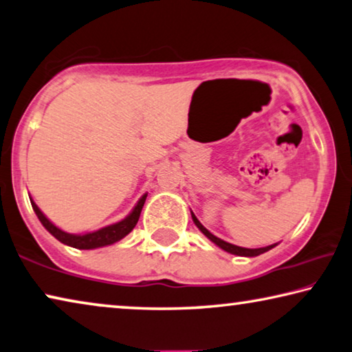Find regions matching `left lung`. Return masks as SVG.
<instances>
[{
  "mask_svg": "<svg viewBox=\"0 0 352 352\" xmlns=\"http://www.w3.org/2000/svg\"><path fill=\"white\" fill-rule=\"evenodd\" d=\"M192 219H193V221H195V225L198 226L199 231H201L203 234L208 237V239L212 241L214 244H215V245H219L220 248H223L225 252L232 253V255H237V256H258V255H261V253L267 252V250H270V248H274L275 245H277V244H272V245H267V247H263V248H244V247L232 245V244H230V242H225V241L219 239L217 236H214L212 232H210V231H208L206 228H204V226H203L201 223H199V220H198L197 217H195V214H193V212H192Z\"/></svg>",
  "mask_w": 352,
  "mask_h": 352,
  "instance_id": "left-lung-1",
  "label": "left lung"
}]
</instances>
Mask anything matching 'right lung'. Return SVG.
<instances>
[{
	"label": "right lung",
	"mask_w": 352,
	"mask_h": 352,
	"mask_svg": "<svg viewBox=\"0 0 352 352\" xmlns=\"http://www.w3.org/2000/svg\"><path fill=\"white\" fill-rule=\"evenodd\" d=\"M146 197H148V193H144L143 197L140 198L137 206L133 208L132 212L129 214L124 220L118 221V223H113L110 226H105V228L102 230H97L94 232H88V234H69V232L59 230L58 226L53 225L52 221L42 214V210L37 208V204L34 201H31V206L34 209L37 219L41 220V223L45 226V230L50 232V234L55 236L59 242H63V244L70 245L74 248H80V250H89V248L111 245L115 244V242L121 241L124 236H127L129 232L135 228V225H137L140 214H142V209L144 206Z\"/></svg>",
	"instance_id": "1"
}]
</instances>
